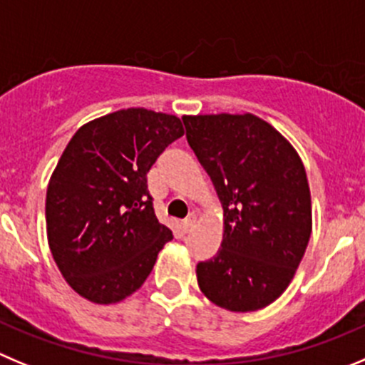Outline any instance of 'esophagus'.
Listing matches in <instances>:
<instances>
[{"label":"esophagus","instance_id":"34e87169","mask_svg":"<svg viewBox=\"0 0 365 365\" xmlns=\"http://www.w3.org/2000/svg\"><path fill=\"white\" fill-rule=\"evenodd\" d=\"M193 225H195V215H190L188 218H185V220L180 222V231L190 232L193 229Z\"/></svg>","mask_w":365,"mask_h":365}]
</instances>
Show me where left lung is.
Here are the masks:
<instances>
[{"mask_svg": "<svg viewBox=\"0 0 365 365\" xmlns=\"http://www.w3.org/2000/svg\"><path fill=\"white\" fill-rule=\"evenodd\" d=\"M224 210L217 255L197 265L204 296L256 312L287 290L312 235V197L296 148L256 114L182 116Z\"/></svg>", "mask_w": 365, "mask_h": 365, "instance_id": "obj_1", "label": "left lung"}]
</instances>
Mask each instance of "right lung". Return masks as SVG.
Instances as JSON below:
<instances>
[{"instance_id":"add662e5","label":"right lung","mask_w":365,"mask_h":365,"mask_svg":"<svg viewBox=\"0 0 365 365\" xmlns=\"http://www.w3.org/2000/svg\"><path fill=\"white\" fill-rule=\"evenodd\" d=\"M185 128L175 114L130 107L82 125L46 190V235L66 283L95 304L136 292L172 231L158 220L147 173Z\"/></svg>"}]
</instances>
